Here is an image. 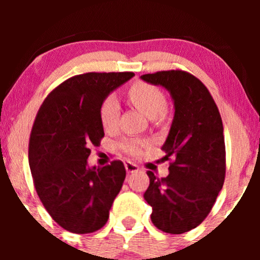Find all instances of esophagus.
I'll use <instances>...</instances> for the list:
<instances>
[{
  "label": "esophagus",
  "mask_w": 260,
  "mask_h": 260,
  "mask_svg": "<svg viewBox=\"0 0 260 260\" xmlns=\"http://www.w3.org/2000/svg\"><path fill=\"white\" fill-rule=\"evenodd\" d=\"M124 168H126V171L128 174H133V172H138L139 168L136 165V164L131 162V161H124Z\"/></svg>",
  "instance_id": "34e87169"
}]
</instances>
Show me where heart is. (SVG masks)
<instances>
[{
  "label": "heart",
  "instance_id": "obj_1",
  "mask_svg": "<svg viewBox=\"0 0 260 260\" xmlns=\"http://www.w3.org/2000/svg\"><path fill=\"white\" fill-rule=\"evenodd\" d=\"M127 98L133 106L144 113L150 120L159 121L166 110L168 99L160 88L147 82H136L128 88ZM101 126L106 132H112L117 127L118 116H120V104L113 96L104 99L99 110ZM147 142L139 138L122 139L118 147L123 153L137 156L142 151V148Z\"/></svg>",
  "mask_w": 260,
  "mask_h": 260
}]
</instances>
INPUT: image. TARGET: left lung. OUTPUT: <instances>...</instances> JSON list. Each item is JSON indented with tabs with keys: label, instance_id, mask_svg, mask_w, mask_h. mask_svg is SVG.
Masks as SVG:
<instances>
[{
	"label": "left lung",
	"instance_id": "obj_1",
	"mask_svg": "<svg viewBox=\"0 0 260 260\" xmlns=\"http://www.w3.org/2000/svg\"><path fill=\"white\" fill-rule=\"evenodd\" d=\"M162 85L175 103L172 121L162 150L170 160L168 177L150 178L144 199L151 221L166 234L180 235L201 225L215 204L226 174V150L221 116L208 88L182 70L142 76ZM173 160H171V159Z\"/></svg>",
	"mask_w": 260,
	"mask_h": 260
}]
</instances>
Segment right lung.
Wrapping results in <instances>:
<instances>
[{"label": "right lung", "mask_w": 260, "mask_h": 260, "mask_svg": "<svg viewBox=\"0 0 260 260\" xmlns=\"http://www.w3.org/2000/svg\"><path fill=\"white\" fill-rule=\"evenodd\" d=\"M133 72L84 73L47 95L32 124L29 165L41 203L62 229L90 234L107 222L126 178L121 160L88 168L90 147L104 138L99 110L104 99Z\"/></svg>", "instance_id": "add662e5"}]
</instances>
